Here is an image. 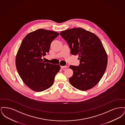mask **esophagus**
<instances>
[{"label":"esophagus","mask_w":125,"mask_h":125,"mask_svg":"<svg viewBox=\"0 0 125 125\" xmlns=\"http://www.w3.org/2000/svg\"><path fill=\"white\" fill-rule=\"evenodd\" d=\"M61 67L62 68H67L68 67V66H67V65H65V66H61Z\"/></svg>","instance_id":"34e87169"}]
</instances>
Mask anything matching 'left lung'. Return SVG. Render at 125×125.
Listing matches in <instances>:
<instances>
[{"instance_id":"left-lung-1","label":"left lung","mask_w":125,"mask_h":125,"mask_svg":"<svg viewBox=\"0 0 125 125\" xmlns=\"http://www.w3.org/2000/svg\"><path fill=\"white\" fill-rule=\"evenodd\" d=\"M60 35L68 43L71 53L79 56V65L69 66L73 72L69 78L71 84L81 90L92 88L100 81L107 66V54L100 40L80 28L62 31Z\"/></svg>"}]
</instances>
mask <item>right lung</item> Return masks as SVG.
Wrapping results in <instances>:
<instances>
[{
	"label": "right lung",
	"mask_w": 125,
	"mask_h": 125,
	"mask_svg": "<svg viewBox=\"0 0 125 125\" xmlns=\"http://www.w3.org/2000/svg\"><path fill=\"white\" fill-rule=\"evenodd\" d=\"M59 35L56 32L39 29L28 34L21 43L16 57V68L24 83L34 91L40 92L50 88L60 71L59 65L42 60Z\"/></svg>",
	"instance_id": "add662e5"
}]
</instances>
